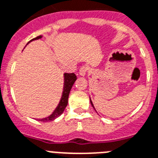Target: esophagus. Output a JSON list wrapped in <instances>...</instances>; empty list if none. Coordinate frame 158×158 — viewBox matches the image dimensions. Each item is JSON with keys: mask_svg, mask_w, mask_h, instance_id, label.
Instances as JSON below:
<instances>
[{"mask_svg": "<svg viewBox=\"0 0 158 158\" xmlns=\"http://www.w3.org/2000/svg\"><path fill=\"white\" fill-rule=\"evenodd\" d=\"M88 71L89 67H87V66H82L81 68L80 69V70H79V74H80L81 76H85Z\"/></svg>", "mask_w": 158, "mask_h": 158, "instance_id": "1", "label": "esophagus"}]
</instances>
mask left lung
<instances>
[{"instance_id": "8db88e82", "label": "left lung", "mask_w": 158, "mask_h": 158, "mask_svg": "<svg viewBox=\"0 0 158 158\" xmlns=\"http://www.w3.org/2000/svg\"><path fill=\"white\" fill-rule=\"evenodd\" d=\"M90 103H91V105H92V106L93 107H94V110H95V108H94V104H93V102H92V101H91V99H90Z\"/></svg>"}]
</instances>
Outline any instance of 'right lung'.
Segmentation results:
<instances>
[{
    "mask_svg": "<svg viewBox=\"0 0 158 158\" xmlns=\"http://www.w3.org/2000/svg\"><path fill=\"white\" fill-rule=\"evenodd\" d=\"M41 36H39V37H35V38L32 39L30 41L34 40H37V39L41 38ZM29 41V42H30ZM64 89H63L62 93V97H61V99L60 101V103L58 104L57 107L56 108V110L53 111L52 114L50 116H48V118H42V119H39V121H44V122H48V121H53L54 119H56V118H58L59 116H60L62 114V113L64 112V109L68 105V99H69V95L70 90L72 89L73 85L74 82L77 80V76L73 73H65L64 74Z\"/></svg>",
    "mask_w": 158,
    "mask_h": 158,
    "instance_id": "right-lung-1",
    "label": "right lung"
}]
</instances>
